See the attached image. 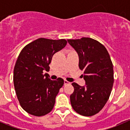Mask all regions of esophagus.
I'll use <instances>...</instances> for the list:
<instances>
[{"instance_id": "esophagus-1", "label": "esophagus", "mask_w": 130, "mask_h": 130, "mask_svg": "<svg viewBox=\"0 0 130 130\" xmlns=\"http://www.w3.org/2000/svg\"><path fill=\"white\" fill-rule=\"evenodd\" d=\"M70 83L69 82V81H68L67 80H64V85H68V84H70Z\"/></svg>"}]
</instances>
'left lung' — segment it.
I'll list each match as a JSON object with an SVG mask.
<instances>
[{"instance_id": "left-lung-1", "label": "left lung", "mask_w": 130, "mask_h": 130, "mask_svg": "<svg viewBox=\"0 0 130 130\" xmlns=\"http://www.w3.org/2000/svg\"><path fill=\"white\" fill-rule=\"evenodd\" d=\"M68 42L78 53L79 67L84 71L86 82L85 87L72 84L74 91L70 96L71 105L81 115H94L105 106L113 85V66L109 54L104 45L90 38Z\"/></svg>"}]
</instances>
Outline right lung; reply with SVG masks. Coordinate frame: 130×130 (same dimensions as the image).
Masks as SVG:
<instances>
[{"label": "right lung", "mask_w": 130, "mask_h": 130, "mask_svg": "<svg viewBox=\"0 0 130 130\" xmlns=\"http://www.w3.org/2000/svg\"><path fill=\"white\" fill-rule=\"evenodd\" d=\"M64 39L40 38L27 44L18 56L13 70V84L21 107L29 114L42 117L51 112L64 80L53 81L48 73L55 53L66 45Z\"/></svg>", "instance_id": "obj_1"}]
</instances>
